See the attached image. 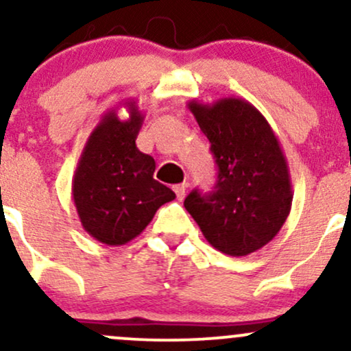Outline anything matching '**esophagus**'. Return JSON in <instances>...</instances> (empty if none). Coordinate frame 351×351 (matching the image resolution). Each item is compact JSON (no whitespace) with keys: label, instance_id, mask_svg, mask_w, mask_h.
<instances>
[{"label":"esophagus","instance_id":"1","mask_svg":"<svg viewBox=\"0 0 351 351\" xmlns=\"http://www.w3.org/2000/svg\"><path fill=\"white\" fill-rule=\"evenodd\" d=\"M175 193H176V198L180 201L184 198V193H186V183H181V184H175Z\"/></svg>","mask_w":351,"mask_h":351}]
</instances>
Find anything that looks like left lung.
I'll list each match as a JSON object with an SVG mask.
<instances>
[{
  "label": "left lung",
  "mask_w": 351,
  "mask_h": 351,
  "mask_svg": "<svg viewBox=\"0 0 351 351\" xmlns=\"http://www.w3.org/2000/svg\"><path fill=\"white\" fill-rule=\"evenodd\" d=\"M188 108L211 143L217 180L209 195L189 193L184 208L217 251L232 257L256 252L277 236L292 206L291 173L279 138L244 99L191 100Z\"/></svg>",
  "instance_id": "1"
}]
</instances>
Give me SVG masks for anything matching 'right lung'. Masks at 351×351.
I'll use <instances>...</instances> for the list:
<instances>
[{"mask_svg":"<svg viewBox=\"0 0 351 351\" xmlns=\"http://www.w3.org/2000/svg\"><path fill=\"white\" fill-rule=\"evenodd\" d=\"M128 117L106 112L88 135L72 178L80 224L94 239L122 245L150 224L156 209L176 198L153 178L155 160L136 148L145 115L136 100H125Z\"/></svg>","mask_w":351,"mask_h":351,"instance_id":"add662e5","label":"right lung"}]
</instances>
